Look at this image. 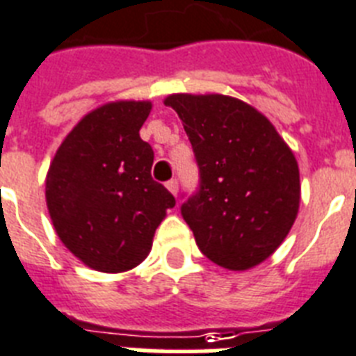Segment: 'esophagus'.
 Listing matches in <instances>:
<instances>
[{
    "label": "esophagus",
    "mask_w": 356,
    "mask_h": 356,
    "mask_svg": "<svg viewBox=\"0 0 356 356\" xmlns=\"http://www.w3.org/2000/svg\"><path fill=\"white\" fill-rule=\"evenodd\" d=\"M165 187H167V189H169L170 193H172V195H178V181L175 180V178H172V180H169L167 181V184H165Z\"/></svg>",
    "instance_id": "obj_1"
}]
</instances>
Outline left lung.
Returning <instances> with one entry per match:
<instances>
[{"label": "left lung", "mask_w": 356, "mask_h": 356, "mask_svg": "<svg viewBox=\"0 0 356 356\" xmlns=\"http://www.w3.org/2000/svg\"><path fill=\"white\" fill-rule=\"evenodd\" d=\"M200 169V189L181 206L198 248L227 270H250L280 248L300 209L294 152L263 113L220 93H172Z\"/></svg>", "instance_id": "left-lung-1"}]
</instances>
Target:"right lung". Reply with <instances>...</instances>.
I'll list each match as a JSON object with an SVG mask.
<instances>
[{
  "label": "right lung",
  "instance_id": "add662e5",
  "mask_svg": "<svg viewBox=\"0 0 356 356\" xmlns=\"http://www.w3.org/2000/svg\"><path fill=\"white\" fill-rule=\"evenodd\" d=\"M150 101L106 102L73 127L51 161V222L79 261L106 274L138 266L175 196L152 180L154 152L139 138Z\"/></svg>",
  "mask_w": 356,
  "mask_h": 356
}]
</instances>
